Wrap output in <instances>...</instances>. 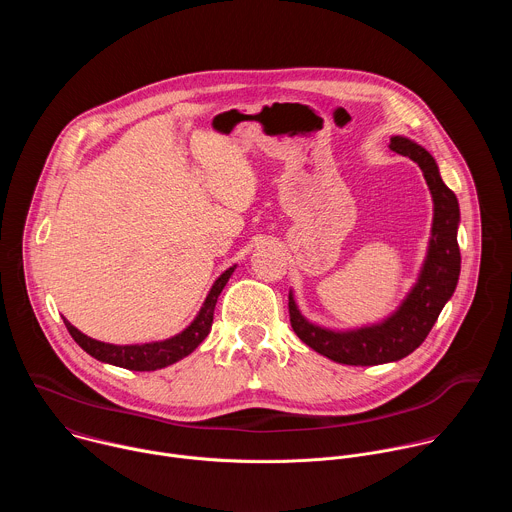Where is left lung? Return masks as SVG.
<instances>
[{"mask_svg": "<svg viewBox=\"0 0 512 512\" xmlns=\"http://www.w3.org/2000/svg\"><path fill=\"white\" fill-rule=\"evenodd\" d=\"M389 148L419 164L433 196L429 251L411 294L383 324L352 332H332L310 324L300 314L291 294L287 304L291 328L302 342L330 360L352 364V367H371V364L393 362L411 354L431 332L437 316L452 298L460 275V247L456 237L460 206L456 194L444 184L435 160L421 145L405 137H393Z\"/></svg>", "mask_w": 512, "mask_h": 512, "instance_id": "1", "label": "left lung"}]
</instances>
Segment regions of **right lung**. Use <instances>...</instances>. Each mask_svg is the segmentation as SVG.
Returning a JSON list of instances; mask_svg holds the SVG:
<instances>
[{
    "label": "right lung",
    "mask_w": 512,
    "mask_h": 512,
    "mask_svg": "<svg viewBox=\"0 0 512 512\" xmlns=\"http://www.w3.org/2000/svg\"><path fill=\"white\" fill-rule=\"evenodd\" d=\"M233 271H235V267H229L221 277L214 281L210 294L206 296L196 320L182 334H178L170 340H164V342L117 346V344H105V342L85 336L68 320H64V326L85 352H89L91 356H95L101 362H109V364H115V367L129 369V371H158V369H164V367H168V364H174L176 360L188 356L208 336L216 300H218V296H221V291L227 285Z\"/></svg>",
    "instance_id": "1"
}]
</instances>
